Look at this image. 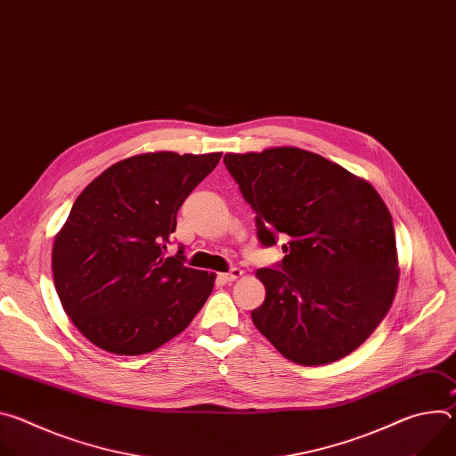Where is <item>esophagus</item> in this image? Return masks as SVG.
Returning a JSON list of instances; mask_svg holds the SVG:
<instances>
[{"label": "esophagus", "instance_id": "obj_1", "mask_svg": "<svg viewBox=\"0 0 456 456\" xmlns=\"http://www.w3.org/2000/svg\"><path fill=\"white\" fill-rule=\"evenodd\" d=\"M241 276H243V271H241V269H231L229 273H225V274H220V278H222L225 283H232V281L240 280Z\"/></svg>", "mask_w": 456, "mask_h": 456}]
</instances>
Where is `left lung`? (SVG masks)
Returning a JSON list of instances; mask_svg holds the SVG:
<instances>
[{
	"instance_id": "obj_1",
	"label": "left lung",
	"mask_w": 456,
	"mask_h": 456,
	"mask_svg": "<svg viewBox=\"0 0 456 456\" xmlns=\"http://www.w3.org/2000/svg\"><path fill=\"white\" fill-rule=\"evenodd\" d=\"M265 247L278 234L281 271L257 269L265 301L254 327L292 362L329 364L359 348L397 294L395 229L370 182L292 146L227 153Z\"/></svg>"
}]
</instances>
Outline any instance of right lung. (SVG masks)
<instances>
[{
  "label": "right lung",
  "mask_w": 456,
  "mask_h": 456,
  "mask_svg": "<svg viewBox=\"0 0 456 456\" xmlns=\"http://www.w3.org/2000/svg\"><path fill=\"white\" fill-rule=\"evenodd\" d=\"M222 153H141L92 180L55 234L52 273L62 310L95 346L142 355L183 332L216 274L164 256L176 211Z\"/></svg>",
  "instance_id": "obj_1"
}]
</instances>
